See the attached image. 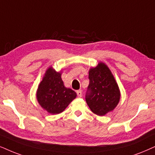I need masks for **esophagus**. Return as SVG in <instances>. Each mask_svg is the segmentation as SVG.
<instances>
[{"instance_id": "obj_1", "label": "esophagus", "mask_w": 155, "mask_h": 155, "mask_svg": "<svg viewBox=\"0 0 155 155\" xmlns=\"http://www.w3.org/2000/svg\"><path fill=\"white\" fill-rule=\"evenodd\" d=\"M76 94H77V96L79 97H81L82 96V91L81 90H78L77 91H76Z\"/></svg>"}]
</instances>
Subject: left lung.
<instances>
[{"instance_id":"8db88e82","label":"left lung","mask_w":155,"mask_h":155,"mask_svg":"<svg viewBox=\"0 0 155 155\" xmlns=\"http://www.w3.org/2000/svg\"><path fill=\"white\" fill-rule=\"evenodd\" d=\"M89 79L86 101L92 112L104 116L118 104L120 99L118 84L108 66L102 62L90 68Z\"/></svg>"}]
</instances>
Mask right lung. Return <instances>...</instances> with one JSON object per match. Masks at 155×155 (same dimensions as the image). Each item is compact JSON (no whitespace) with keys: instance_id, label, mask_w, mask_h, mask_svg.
I'll list each match as a JSON object with an SVG mask.
<instances>
[{"instance_id":"obj_1","label":"right lung","mask_w":155,"mask_h":155,"mask_svg":"<svg viewBox=\"0 0 155 155\" xmlns=\"http://www.w3.org/2000/svg\"><path fill=\"white\" fill-rule=\"evenodd\" d=\"M61 76V74L51 66L46 70L36 92L39 104L52 114L61 113L76 97L75 91L64 87Z\"/></svg>"}]
</instances>
